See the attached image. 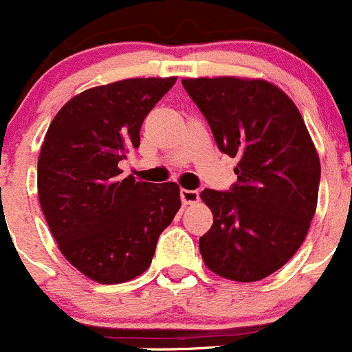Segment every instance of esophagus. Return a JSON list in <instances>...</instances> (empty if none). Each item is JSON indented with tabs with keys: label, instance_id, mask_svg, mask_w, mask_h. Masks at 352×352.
I'll list each match as a JSON object with an SVG mask.
<instances>
[{
	"label": "esophagus",
	"instance_id": "obj_1",
	"mask_svg": "<svg viewBox=\"0 0 352 352\" xmlns=\"http://www.w3.org/2000/svg\"><path fill=\"white\" fill-rule=\"evenodd\" d=\"M180 201H182L184 204H194V202L199 201V192L197 190L182 189L180 190Z\"/></svg>",
	"mask_w": 352,
	"mask_h": 352
}]
</instances>
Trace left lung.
<instances>
[{
    "label": "left lung",
    "mask_w": 352,
    "mask_h": 352,
    "mask_svg": "<svg viewBox=\"0 0 352 352\" xmlns=\"http://www.w3.org/2000/svg\"><path fill=\"white\" fill-rule=\"evenodd\" d=\"M219 151L239 158L232 189L201 192L212 226L199 239L214 274L267 278L296 254L317 209L320 160L300 110L276 85L247 78H187Z\"/></svg>",
    "instance_id": "1"
}]
</instances>
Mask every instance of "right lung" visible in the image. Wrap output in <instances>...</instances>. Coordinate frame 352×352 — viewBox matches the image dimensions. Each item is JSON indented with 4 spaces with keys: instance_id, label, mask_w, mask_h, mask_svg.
Instances as JSON below:
<instances>
[{
    "instance_id": "right-lung-1",
    "label": "right lung",
    "mask_w": 352,
    "mask_h": 352,
    "mask_svg": "<svg viewBox=\"0 0 352 352\" xmlns=\"http://www.w3.org/2000/svg\"><path fill=\"white\" fill-rule=\"evenodd\" d=\"M175 81L131 78L81 91L56 113L42 143L37 189L49 230L66 261L102 285L143 274L180 209L177 184L136 182L119 168Z\"/></svg>"
}]
</instances>
